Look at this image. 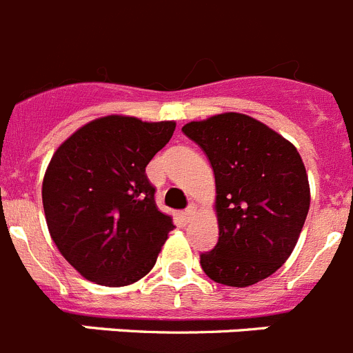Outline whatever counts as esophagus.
<instances>
[{
	"label": "esophagus",
	"instance_id": "obj_1",
	"mask_svg": "<svg viewBox=\"0 0 353 353\" xmlns=\"http://www.w3.org/2000/svg\"><path fill=\"white\" fill-rule=\"evenodd\" d=\"M195 211H197V208H195V204H190V206L186 208L185 213H183V214H185V219H186V220H192V219H194Z\"/></svg>",
	"mask_w": 353,
	"mask_h": 353
}]
</instances>
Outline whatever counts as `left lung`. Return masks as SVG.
<instances>
[{
  "label": "left lung",
  "instance_id": "1",
  "mask_svg": "<svg viewBox=\"0 0 353 353\" xmlns=\"http://www.w3.org/2000/svg\"><path fill=\"white\" fill-rule=\"evenodd\" d=\"M214 172L219 243L201 254L204 274L247 288L277 272L295 249L311 204L296 147L243 113H220L183 125Z\"/></svg>",
  "mask_w": 353,
  "mask_h": 353
}]
</instances>
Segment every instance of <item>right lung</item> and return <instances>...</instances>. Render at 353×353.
Returning a JSON list of instances; mask_svg holds the SVG:
<instances>
[{
	"label": "right lung",
	"instance_id": "1",
	"mask_svg": "<svg viewBox=\"0 0 353 353\" xmlns=\"http://www.w3.org/2000/svg\"><path fill=\"white\" fill-rule=\"evenodd\" d=\"M176 122L108 115L90 121L54 151L42 181L49 234L87 281L128 286L147 275L174 229L156 206L147 163Z\"/></svg>",
	"mask_w": 353,
	"mask_h": 353
}]
</instances>
